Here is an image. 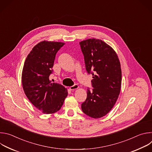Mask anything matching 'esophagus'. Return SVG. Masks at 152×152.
Returning a JSON list of instances; mask_svg holds the SVG:
<instances>
[{"instance_id":"obj_1","label":"esophagus","mask_w":152,"mask_h":152,"mask_svg":"<svg viewBox=\"0 0 152 152\" xmlns=\"http://www.w3.org/2000/svg\"><path fill=\"white\" fill-rule=\"evenodd\" d=\"M78 88H79V86H78L77 85L75 84V85H74L70 86V90L71 91H73L74 90L77 89Z\"/></svg>"}]
</instances>
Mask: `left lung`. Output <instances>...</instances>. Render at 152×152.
<instances>
[{"mask_svg":"<svg viewBox=\"0 0 152 152\" xmlns=\"http://www.w3.org/2000/svg\"><path fill=\"white\" fill-rule=\"evenodd\" d=\"M84 56L86 70L92 74L93 90H87V97L82 110L93 118H101L114 107L120 94L121 70L115 50L101 39L90 38L79 42Z\"/></svg>","mask_w":152,"mask_h":152,"instance_id":"left-lung-1","label":"left lung"}]
</instances>
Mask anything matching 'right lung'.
Segmentation results:
<instances>
[{"label": "right lung", "mask_w": 152, "mask_h": 152, "mask_svg": "<svg viewBox=\"0 0 152 152\" xmlns=\"http://www.w3.org/2000/svg\"><path fill=\"white\" fill-rule=\"evenodd\" d=\"M64 45L41 41L33 48L24 64L21 75L24 92L32 104L44 114L58 111L68 95L67 88L49 79L56 54Z\"/></svg>", "instance_id": "add662e5"}]
</instances>
